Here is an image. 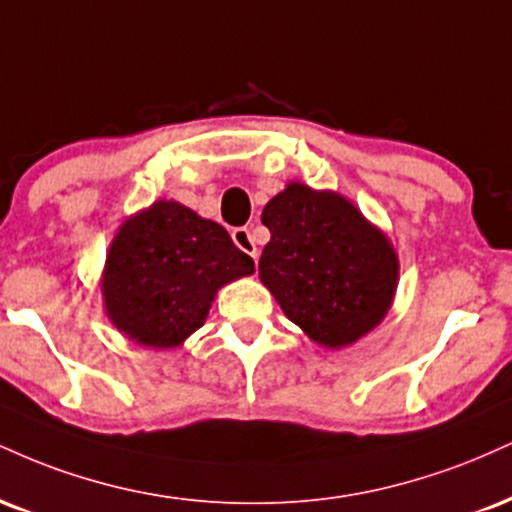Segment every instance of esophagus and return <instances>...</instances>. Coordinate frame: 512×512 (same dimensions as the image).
I'll list each match as a JSON object with an SVG mask.
<instances>
[{"label": "esophagus", "mask_w": 512, "mask_h": 512, "mask_svg": "<svg viewBox=\"0 0 512 512\" xmlns=\"http://www.w3.org/2000/svg\"><path fill=\"white\" fill-rule=\"evenodd\" d=\"M231 238H233V243H236L238 248L245 252V255H250L252 260L257 262V257H260V250H257V243H255V238H252L250 229H245V226H240V229H233Z\"/></svg>", "instance_id": "34e87169"}]
</instances>
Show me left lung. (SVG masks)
Wrapping results in <instances>:
<instances>
[{
    "mask_svg": "<svg viewBox=\"0 0 512 512\" xmlns=\"http://www.w3.org/2000/svg\"><path fill=\"white\" fill-rule=\"evenodd\" d=\"M272 233L260 279L283 315L324 348H346L386 317L398 255L384 231L331 190L288 183L262 212Z\"/></svg>",
    "mask_w": 512,
    "mask_h": 512,
    "instance_id": "8db88e82",
    "label": "left lung"
}]
</instances>
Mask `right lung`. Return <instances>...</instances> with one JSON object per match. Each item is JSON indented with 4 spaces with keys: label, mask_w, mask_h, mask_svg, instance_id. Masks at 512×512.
<instances>
[{
    "label": "right lung",
    "mask_w": 512,
    "mask_h": 512,
    "mask_svg": "<svg viewBox=\"0 0 512 512\" xmlns=\"http://www.w3.org/2000/svg\"><path fill=\"white\" fill-rule=\"evenodd\" d=\"M252 272L224 226L159 200L123 221L109 245L104 310L140 346L176 348L205 324L219 288Z\"/></svg>",
    "instance_id": "add662e5"
}]
</instances>
